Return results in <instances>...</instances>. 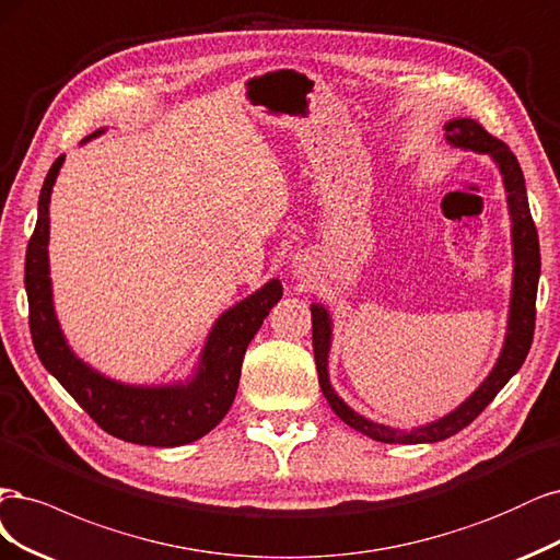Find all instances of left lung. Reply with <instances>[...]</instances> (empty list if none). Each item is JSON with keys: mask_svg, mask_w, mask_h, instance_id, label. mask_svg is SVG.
Returning a JSON list of instances; mask_svg holds the SVG:
<instances>
[{"mask_svg": "<svg viewBox=\"0 0 560 560\" xmlns=\"http://www.w3.org/2000/svg\"><path fill=\"white\" fill-rule=\"evenodd\" d=\"M446 139L454 147L489 153L500 167L504 190H508V205L512 213V242H514V285H512V304H510V323H508V339H504L502 353L493 372L486 376V382L467 398L456 411L448 417L428 423L417 430H395L388 425H378L360 417L351 407L341 402L339 395L332 390L328 378V351H330V316L320 304H312V339H314V358L318 370V384L328 405L337 417L351 425L363 435L386 442V444H423V442H440L451 435H456L463 428L470 425L479 413L493 402L502 386L521 370L526 360L533 335H535V300H537V281H539V240L537 228L533 223L526 182L518 167L516 155L510 151L504 141L495 139L483 130V125L472 118H458L444 125Z\"/></svg>", "mask_w": 560, "mask_h": 560, "instance_id": "8db88e82", "label": "left lung"}]
</instances>
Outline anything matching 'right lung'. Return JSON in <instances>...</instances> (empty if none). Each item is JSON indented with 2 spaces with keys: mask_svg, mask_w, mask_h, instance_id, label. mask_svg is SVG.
Wrapping results in <instances>:
<instances>
[{
  "mask_svg": "<svg viewBox=\"0 0 560 560\" xmlns=\"http://www.w3.org/2000/svg\"><path fill=\"white\" fill-rule=\"evenodd\" d=\"M62 160L65 158L60 155L46 174L39 195L37 225H34L25 256L30 332L39 360L71 398L88 411L90 419L122 442L143 446H182L205 438L209 430L223 421L232 407L246 347L260 330L269 310L281 300V283L277 279L265 283L258 293L234 304L215 320L207 339L200 370L190 384L160 388L125 386L90 370L67 347L50 298L46 250L48 202Z\"/></svg>",
  "mask_w": 560,
  "mask_h": 560,
  "instance_id": "add662e5",
  "label": "right lung"
}]
</instances>
